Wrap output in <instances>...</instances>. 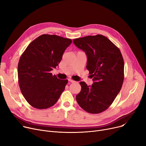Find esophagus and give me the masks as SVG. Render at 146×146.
Returning a JSON list of instances; mask_svg holds the SVG:
<instances>
[{"mask_svg": "<svg viewBox=\"0 0 146 146\" xmlns=\"http://www.w3.org/2000/svg\"><path fill=\"white\" fill-rule=\"evenodd\" d=\"M69 82H71V83H74L75 82V81L74 80H72V79H69Z\"/></svg>", "mask_w": 146, "mask_h": 146, "instance_id": "1", "label": "esophagus"}]
</instances>
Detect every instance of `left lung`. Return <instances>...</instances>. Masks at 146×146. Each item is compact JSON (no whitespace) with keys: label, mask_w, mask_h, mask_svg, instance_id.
Wrapping results in <instances>:
<instances>
[{"label":"left lung","mask_w":146,"mask_h":146,"mask_svg":"<svg viewBox=\"0 0 146 146\" xmlns=\"http://www.w3.org/2000/svg\"><path fill=\"white\" fill-rule=\"evenodd\" d=\"M85 52L86 68L93 83L80 82L82 89L76 96L77 103L86 111L100 113L108 109L120 92L124 80V60L119 48L102 35L73 39Z\"/></svg>","instance_id":"1"}]
</instances>
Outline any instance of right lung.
<instances>
[{"label":"right lung","instance_id":"obj_1","mask_svg":"<svg viewBox=\"0 0 146 146\" xmlns=\"http://www.w3.org/2000/svg\"><path fill=\"white\" fill-rule=\"evenodd\" d=\"M72 42L70 38L44 34L29 44L21 56L19 84L25 99L33 108H50L64 91L68 80L59 79L50 71L59 65Z\"/></svg>","mask_w":146,"mask_h":146}]
</instances>
